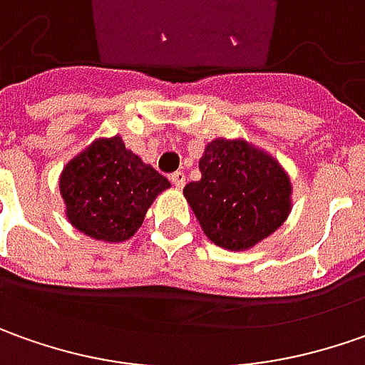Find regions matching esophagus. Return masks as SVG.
<instances>
[{
  "label": "esophagus",
  "mask_w": 365,
  "mask_h": 365,
  "mask_svg": "<svg viewBox=\"0 0 365 365\" xmlns=\"http://www.w3.org/2000/svg\"><path fill=\"white\" fill-rule=\"evenodd\" d=\"M170 180L178 190H182L183 185H185V173H183V171H175V173H171Z\"/></svg>",
  "instance_id": "34e87169"
}]
</instances>
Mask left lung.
Returning <instances> with one entry per match:
<instances>
[{
	"mask_svg": "<svg viewBox=\"0 0 365 365\" xmlns=\"http://www.w3.org/2000/svg\"><path fill=\"white\" fill-rule=\"evenodd\" d=\"M202 180L183 195L216 246L248 250L279 230L291 212V180L277 159L245 139L210 141L200 159Z\"/></svg>",
	"mask_w": 365,
	"mask_h": 365,
	"instance_id": "8db88e82",
	"label": "left lung"
}]
</instances>
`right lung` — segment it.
Here are the masks:
<instances>
[{
  "label": "right lung",
  "mask_w": 365,
  "mask_h": 365,
  "mask_svg": "<svg viewBox=\"0 0 365 365\" xmlns=\"http://www.w3.org/2000/svg\"><path fill=\"white\" fill-rule=\"evenodd\" d=\"M58 185L76 230L103 242H125L170 182L115 135L96 139L70 159Z\"/></svg>",
  "instance_id": "right-lung-1"
}]
</instances>
